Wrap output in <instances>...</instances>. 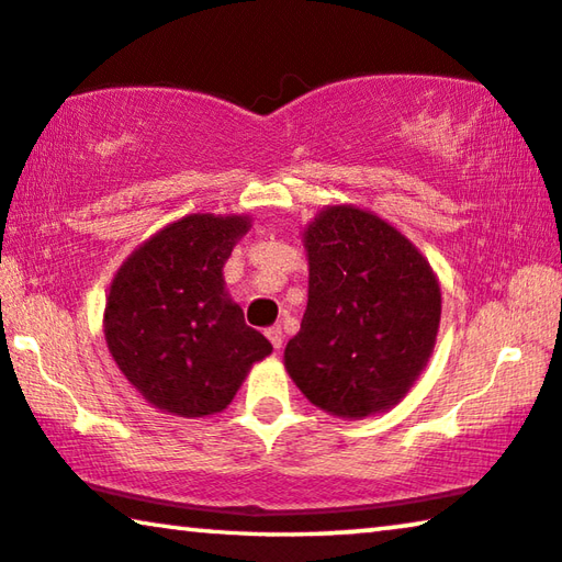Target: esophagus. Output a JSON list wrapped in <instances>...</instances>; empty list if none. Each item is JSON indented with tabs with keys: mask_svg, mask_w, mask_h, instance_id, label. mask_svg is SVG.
I'll list each match as a JSON object with an SVG mask.
<instances>
[{
	"mask_svg": "<svg viewBox=\"0 0 562 562\" xmlns=\"http://www.w3.org/2000/svg\"><path fill=\"white\" fill-rule=\"evenodd\" d=\"M266 337L273 345V349H281L283 347V331H281V327H268L266 329Z\"/></svg>",
	"mask_w": 562,
	"mask_h": 562,
	"instance_id": "obj_1",
	"label": "esophagus"
}]
</instances>
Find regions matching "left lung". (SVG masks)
<instances>
[{"label": "left lung", "mask_w": 562, "mask_h": 562, "mask_svg": "<svg viewBox=\"0 0 562 562\" xmlns=\"http://www.w3.org/2000/svg\"><path fill=\"white\" fill-rule=\"evenodd\" d=\"M308 301L283 362L316 408L368 418L401 403L434 352L441 286L401 231L329 205L304 231Z\"/></svg>", "instance_id": "left-lung-1"}]
</instances>
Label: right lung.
Wrapping results in <instances>:
<instances>
[{"label": "right lung", "mask_w": 562, "mask_h": 562, "mask_svg": "<svg viewBox=\"0 0 562 562\" xmlns=\"http://www.w3.org/2000/svg\"><path fill=\"white\" fill-rule=\"evenodd\" d=\"M248 215H187L142 243L111 281L103 335L113 362L151 408L182 418L231 405L271 341L227 296L223 266Z\"/></svg>", "instance_id": "right-lung-1"}]
</instances>
